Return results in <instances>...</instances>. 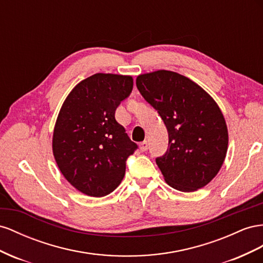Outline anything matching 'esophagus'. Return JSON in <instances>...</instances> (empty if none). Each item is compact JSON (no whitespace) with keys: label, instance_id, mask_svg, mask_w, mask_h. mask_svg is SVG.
I'll use <instances>...</instances> for the list:
<instances>
[{"label":"esophagus","instance_id":"34e87169","mask_svg":"<svg viewBox=\"0 0 263 263\" xmlns=\"http://www.w3.org/2000/svg\"><path fill=\"white\" fill-rule=\"evenodd\" d=\"M140 149H141V151L142 152H145L146 151V149L148 148V144H147V142L146 141H143V142H142V143H140Z\"/></svg>","mask_w":263,"mask_h":263}]
</instances>
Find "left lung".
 Returning a JSON list of instances; mask_svg holds the SVG:
<instances>
[{"label": "left lung", "instance_id": "8db88e82", "mask_svg": "<svg viewBox=\"0 0 263 263\" xmlns=\"http://www.w3.org/2000/svg\"><path fill=\"white\" fill-rule=\"evenodd\" d=\"M137 87L168 132L167 152L156 159L165 182L181 192L206 186L218 174L228 149L218 104L196 82L170 70L139 74Z\"/></svg>", "mask_w": 263, "mask_h": 263}]
</instances>
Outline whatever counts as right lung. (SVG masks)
Wrapping results in <instances>:
<instances>
[{
  "instance_id": "right-lung-1",
  "label": "right lung",
  "mask_w": 263,
  "mask_h": 263,
  "mask_svg": "<svg viewBox=\"0 0 263 263\" xmlns=\"http://www.w3.org/2000/svg\"><path fill=\"white\" fill-rule=\"evenodd\" d=\"M133 88L131 76L98 72L80 81L59 111L52 154L64 177L91 197L114 192L125 174V161L138 148L115 114Z\"/></svg>"
}]
</instances>
